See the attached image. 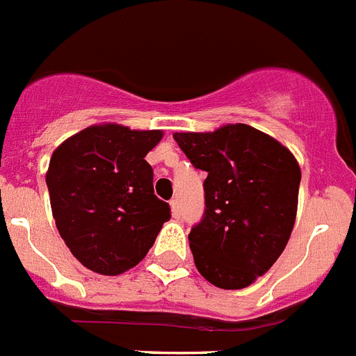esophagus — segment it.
Returning a JSON list of instances; mask_svg holds the SVG:
<instances>
[{
    "label": "esophagus",
    "mask_w": 356,
    "mask_h": 356,
    "mask_svg": "<svg viewBox=\"0 0 356 356\" xmlns=\"http://www.w3.org/2000/svg\"><path fill=\"white\" fill-rule=\"evenodd\" d=\"M171 212L175 218L180 216V202H178V200H171Z\"/></svg>",
    "instance_id": "1"
}]
</instances>
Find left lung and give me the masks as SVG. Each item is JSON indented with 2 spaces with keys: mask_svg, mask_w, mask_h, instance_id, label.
Listing matches in <instances>:
<instances>
[{
  "mask_svg": "<svg viewBox=\"0 0 356 356\" xmlns=\"http://www.w3.org/2000/svg\"><path fill=\"white\" fill-rule=\"evenodd\" d=\"M172 136L191 163L207 172L205 212L189 234L194 265L214 286L247 288L290 239L299 163L275 138L247 124Z\"/></svg>",
  "mask_w": 356,
  "mask_h": 356,
  "instance_id": "8db88e82",
  "label": "left lung"
}]
</instances>
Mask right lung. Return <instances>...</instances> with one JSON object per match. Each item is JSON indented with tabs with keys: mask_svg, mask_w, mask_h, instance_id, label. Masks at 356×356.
<instances>
[{
	"mask_svg": "<svg viewBox=\"0 0 356 356\" xmlns=\"http://www.w3.org/2000/svg\"><path fill=\"white\" fill-rule=\"evenodd\" d=\"M162 136L160 129L100 124L70 136L51 154V214L86 268L102 275L133 268L171 218L169 203L154 196L153 167L145 162Z\"/></svg>",
	"mask_w": 356,
	"mask_h": 356,
	"instance_id": "add662e5",
	"label": "right lung"
}]
</instances>
